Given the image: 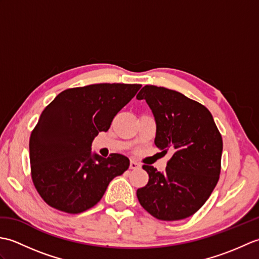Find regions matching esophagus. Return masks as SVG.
Here are the masks:
<instances>
[{
  "label": "esophagus",
  "mask_w": 259,
  "mask_h": 259,
  "mask_svg": "<svg viewBox=\"0 0 259 259\" xmlns=\"http://www.w3.org/2000/svg\"><path fill=\"white\" fill-rule=\"evenodd\" d=\"M140 168V163L137 162L134 159L130 160V169H139Z\"/></svg>",
  "instance_id": "esophagus-1"
}]
</instances>
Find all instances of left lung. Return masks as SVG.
<instances>
[{
    "mask_svg": "<svg viewBox=\"0 0 259 259\" xmlns=\"http://www.w3.org/2000/svg\"><path fill=\"white\" fill-rule=\"evenodd\" d=\"M137 99H145L155 117V145L162 152L174 151L163 172L142 166L149 181L137 190V197L157 219H185L199 210L218 183L222 135L209 110L183 93L145 85Z\"/></svg>",
    "mask_w": 259,
    "mask_h": 259,
    "instance_id": "left-lung-1",
    "label": "left lung"
}]
</instances>
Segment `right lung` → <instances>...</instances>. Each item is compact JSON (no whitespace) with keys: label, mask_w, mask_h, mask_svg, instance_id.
I'll use <instances>...</instances> for the list:
<instances>
[{"label":"right lung","mask_w":259,"mask_h":259,"mask_svg":"<svg viewBox=\"0 0 259 259\" xmlns=\"http://www.w3.org/2000/svg\"><path fill=\"white\" fill-rule=\"evenodd\" d=\"M140 84L100 83L64 90L43 110L30 137L32 180L49 206L80 213L100 201L114 177L129 168L125 156L91 151L101 131Z\"/></svg>","instance_id":"obj_1"}]
</instances>
